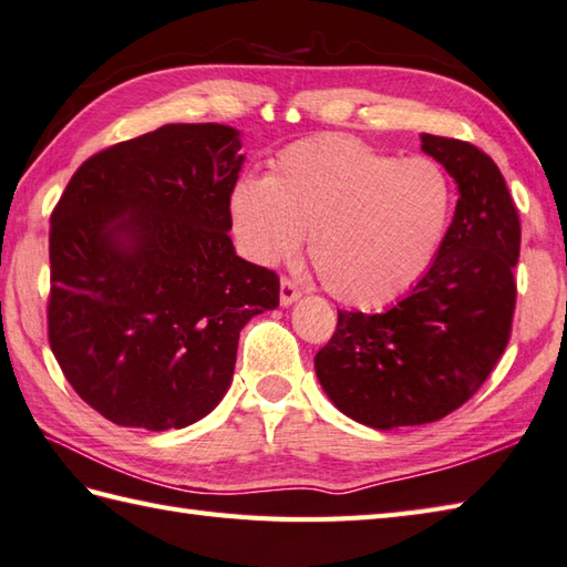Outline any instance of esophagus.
Listing matches in <instances>:
<instances>
[{
  "instance_id": "esophagus-1",
  "label": "esophagus",
  "mask_w": 567,
  "mask_h": 567,
  "mask_svg": "<svg viewBox=\"0 0 567 567\" xmlns=\"http://www.w3.org/2000/svg\"><path fill=\"white\" fill-rule=\"evenodd\" d=\"M298 298H300L298 286H296L291 279H281V291H279L281 306H291V303H296Z\"/></svg>"
}]
</instances>
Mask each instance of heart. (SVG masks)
Wrapping results in <instances>:
<instances>
[{"mask_svg": "<svg viewBox=\"0 0 567 567\" xmlns=\"http://www.w3.org/2000/svg\"><path fill=\"white\" fill-rule=\"evenodd\" d=\"M453 200V183L433 158L401 161L322 134L286 146L267 178H241L229 215L251 261L293 257L310 235V264L326 291L354 308H381L431 269Z\"/></svg>", "mask_w": 567, "mask_h": 567, "instance_id": "obj_1", "label": "heart"}]
</instances>
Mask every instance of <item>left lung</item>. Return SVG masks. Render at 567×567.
<instances>
[{
  "mask_svg": "<svg viewBox=\"0 0 567 567\" xmlns=\"http://www.w3.org/2000/svg\"><path fill=\"white\" fill-rule=\"evenodd\" d=\"M460 198L431 269L384 313L338 310L316 354L330 401L377 431L441 421L492 374L512 334L522 225L502 171L477 146L421 134Z\"/></svg>",
  "mask_w": 567,
  "mask_h": 567,
  "instance_id": "left-lung-1",
  "label": "left lung"
}]
</instances>
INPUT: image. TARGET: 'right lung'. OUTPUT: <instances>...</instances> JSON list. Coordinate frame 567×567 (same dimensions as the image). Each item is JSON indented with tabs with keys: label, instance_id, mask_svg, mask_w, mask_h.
Listing matches in <instances>:
<instances>
[{
	"label": "right lung",
	"instance_id": "obj_1",
	"mask_svg": "<svg viewBox=\"0 0 567 567\" xmlns=\"http://www.w3.org/2000/svg\"><path fill=\"white\" fill-rule=\"evenodd\" d=\"M225 124H166L80 166L51 215L49 342L87 406L126 429H186L233 381L239 330L279 276L237 257L245 154Z\"/></svg>",
	"mask_w": 567,
	"mask_h": 567
}]
</instances>
